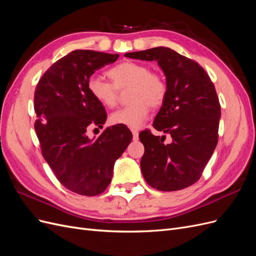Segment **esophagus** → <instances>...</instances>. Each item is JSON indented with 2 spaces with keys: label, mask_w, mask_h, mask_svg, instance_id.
Returning a JSON list of instances; mask_svg holds the SVG:
<instances>
[{
  "label": "esophagus",
  "mask_w": 256,
  "mask_h": 256,
  "mask_svg": "<svg viewBox=\"0 0 256 256\" xmlns=\"http://www.w3.org/2000/svg\"><path fill=\"white\" fill-rule=\"evenodd\" d=\"M131 132H132V136L134 140L138 141V131L136 129H131Z\"/></svg>",
  "instance_id": "34e87169"
}]
</instances>
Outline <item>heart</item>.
I'll return each mask as SVG.
<instances>
[{"label":"heart","instance_id":"1","mask_svg":"<svg viewBox=\"0 0 256 256\" xmlns=\"http://www.w3.org/2000/svg\"><path fill=\"white\" fill-rule=\"evenodd\" d=\"M111 82L99 76H90L88 88L92 97L112 109L118 102V90H128L130 104L111 114L110 120L114 125L140 128L147 120L152 108H159L164 102L168 86L159 74L152 72L148 66L136 62L126 60L108 70Z\"/></svg>","mask_w":256,"mask_h":256}]
</instances>
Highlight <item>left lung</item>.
Returning <instances> with one entry per match:
<instances>
[{
	"instance_id": "1",
	"label": "left lung",
	"mask_w": 256,
	"mask_h": 256,
	"mask_svg": "<svg viewBox=\"0 0 256 256\" xmlns=\"http://www.w3.org/2000/svg\"><path fill=\"white\" fill-rule=\"evenodd\" d=\"M125 56L156 60L166 74V97L154 118V128L171 136L140 134L145 147L141 159L144 180L160 191H176L196 184L218 143L221 106L214 85L196 62L176 51L157 47Z\"/></svg>"
}]
</instances>
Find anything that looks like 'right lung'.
I'll return each mask as SVG.
<instances>
[{"label":"right lung","instance_id":"obj_1","mask_svg":"<svg viewBox=\"0 0 256 256\" xmlns=\"http://www.w3.org/2000/svg\"><path fill=\"white\" fill-rule=\"evenodd\" d=\"M118 56L74 50L56 62L35 90L34 127L42 156L58 182L81 196H98L108 188L115 161L132 140L131 132L120 126L108 127L96 138L86 134L106 120L104 106L92 97L88 81Z\"/></svg>","mask_w":256,"mask_h":256}]
</instances>
